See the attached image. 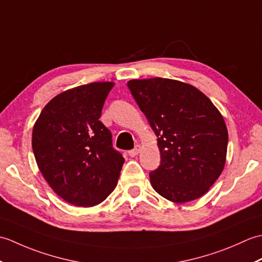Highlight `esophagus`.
<instances>
[{
	"instance_id": "obj_1",
	"label": "esophagus",
	"mask_w": 262,
	"mask_h": 262,
	"mask_svg": "<svg viewBox=\"0 0 262 262\" xmlns=\"http://www.w3.org/2000/svg\"><path fill=\"white\" fill-rule=\"evenodd\" d=\"M141 149H142V147H141V145H136L134 148L133 149H130L129 152H128V154H129V157H132V158H134V157H136V155L141 152Z\"/></svg>"
}]
</instances>
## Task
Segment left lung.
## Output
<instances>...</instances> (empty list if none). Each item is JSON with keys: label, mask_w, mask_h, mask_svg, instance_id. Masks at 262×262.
<instances>
[{"label": "left lung", "mask_w": 262, "mask_h": 262, "mask_svg": "<svg viewBox=\"0 0 262 262\" xmlns=\"http://www.w3.org/2000/svg\"><path fill=\"white\" fill-rule=\"evenodd\" d=\"M158 137L160 166L151 185L173 203L202 197L224 169L229 134L213 102L180 81L154 77L127 83Z\"/></svg>", "instance_id": "obj_1"}]
</instances>
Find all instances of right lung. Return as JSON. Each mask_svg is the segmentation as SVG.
<instances>
[{
  "mask_svg": "<svg viewBox=\"0 0 262 262\" xmlns=\"http://www.w3.org/2000/svg\"><path fill=\"white\" fill-rule=\"evenodd\" d=\"M113 86V82H94L64 91L45 105L33 126L39 170L60 198L80 207L102 203L125 162L99 120Z\"/></svg>",
  "mask_w": 262,
  "mask_h": 262,
  "instance_id": "1",
  "label": "right lung"
}]
</instances>
